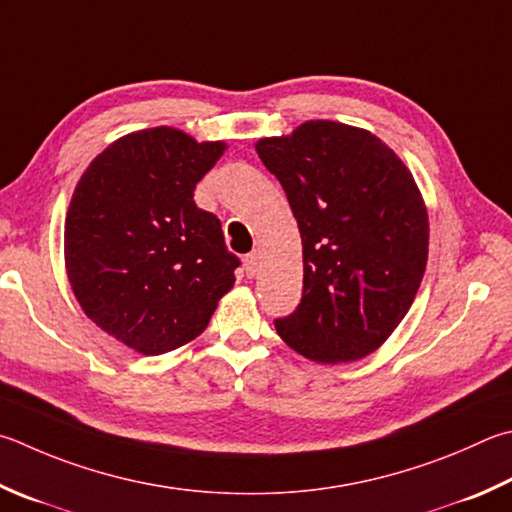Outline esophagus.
<instances>
[{"mask_svg":"<svg viewBox=\"0 0 512 512\" xmlns=\"http://www.w3.org/2000/svg\"><path fill=\"white\" fill-rule=\"evenodd\" d=\"M244 266H246V275L248 277H255L257 275V271H259V253H257V250H255V253L246 255Z\"/></svg>","mask_w":512,"mask_h":512,"instance_id":"obj_1","label":"esophagus"}]
</instances>
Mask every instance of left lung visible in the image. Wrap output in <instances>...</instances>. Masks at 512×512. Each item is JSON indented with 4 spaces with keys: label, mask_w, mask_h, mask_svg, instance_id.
<instances>
[{
    "label": "left lung",
    "mask_w": 512,
    "mask_h": 512,
    "mask_svg": "<svg viewBox=\"0 0 512 512\" xmlns=\"http://www.w3.org/2000/svg\"><path fill=\"white\" fill-rule=\"evenodd\" d=\"M302 237V302L275 329L304 358L336 365L392 336L421 286L430 221L412 172L367 129L306 120L255 143Z\"/></svg>",
    "instance_id": "8db88e82"
}]
</instances>
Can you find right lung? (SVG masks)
<instances>
[{"instance_id":"add662e5","label":"right lung","mask_w":512,"mask_h":512,"mask_svg":"<svg viewBox=\"0 0 512 512\" xmlns=\"http://www.w3.org/2000/svg\"><path fill=\"white\" fill-rule=\"evenodd\" d=\"M224 141L174 127L132 132L89 163L64 221V266L89 320L143 356L201 336L232 284L219 219L194 188Z\"/></svg>"}]
</instances>
